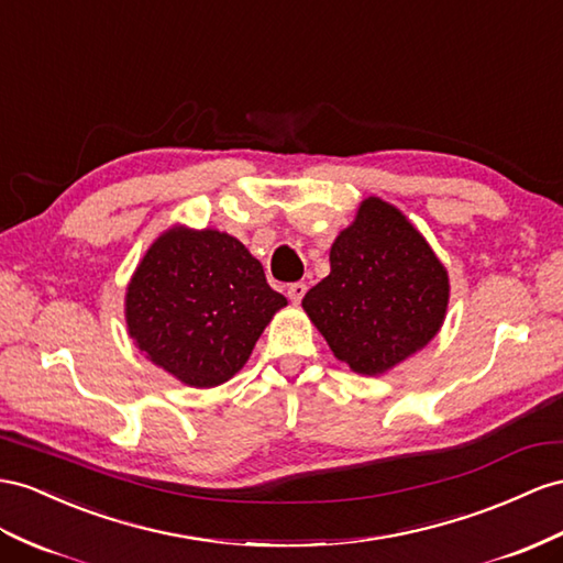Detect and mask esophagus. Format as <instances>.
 <instances>
[{
	"label": "esophagus",
	"instance_id": "obj_1",
	"mask_svg": "<svg viewBox=\"0 0 563 563\" xmlns=\"http://www.w3.org/2000/svg\"><path fill=\"white\" fill-rule=\"evenodd\" d=\"M305 292H307V285H305V283H292V285H287V297H290L292 305H299L301 297H305Z\"/></svg>",
	"mask_w": 563,
	"mask_h": 563
}]
</instances>
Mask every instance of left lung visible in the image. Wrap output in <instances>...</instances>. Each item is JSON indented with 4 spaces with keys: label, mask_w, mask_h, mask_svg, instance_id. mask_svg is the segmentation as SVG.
I'll list each match as a JSON object with an SVG mask.
<instances>
[{
    "label": "left lung",
    "mask_w": 563,
    "mask_h": 563,
    "mask_svg": "<svg viewBox=\"0 0 563 563\" xmlns=\"http://www.w3.org/2000/svg\"><path fill=\"white\" fill-rule=\"evenodd\" d=\"M450 276L397 207L368 197L330 247V276L301 299L340 362L380 376L438 335Z\"/></svg>",
    "instance_id": "obj_1"
}]
</instances>
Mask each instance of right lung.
<instances>
[{
  "label": "right lung",
  "instance_id": "1",
  "mask_svg": "<svg viewBox=\"0 0 563 563\" xmlns=\"http://www.w3.org/2000/svg\"><path fill=\"white\" fill-rule=\"evenodd\" d=\"M285 305L240 240L173 225L128 283L125 323L152 364L190 387H216L247 364Z\"/></svg>",
  "mask_w": 563,
  "mask_h": 563
}]
</instances>
